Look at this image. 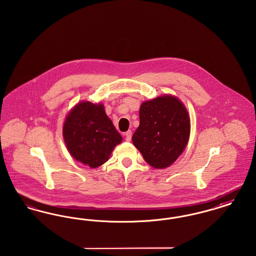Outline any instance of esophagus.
<instances>
[{"mask_svg": "<svg viewBox=\"0 0 256 256\" xmlns=\"http://www.w3.org/2000/svg\"><path fill=\"white\" fill-rule=\"evenodd\" d=\"M124 137H126V140L128 141V142H130V140H132V130H128L126 132H124Z\"/></svg>", "mask_w": 256, "mask_h": 256, "instance_id": "1", "label": "esophagus"}]
</instances>
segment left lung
I'll return each instance as SVG.
<instances>
[{"instance_id": "8db88e82", "label": "left lung", "mask_w": 256, "mask_h": 256, "mask_svg": "<svg viewBox=\"0 0 256 256\" xmlns=\"http://www.w3.org/2000/svg\"><path fill=\"white\" fill-rule=\"evenodd\" d=\"M140 124L132 143L156 169L170 166L183 152L190 137V118L182 102L162 95L142 102Z\"/></svg>"}]
</instances>
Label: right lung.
Segmentation results:
<instances>
[{"mask_svg": "<svg viewBox=\"0 0 256 256\" xmlns=\"http://www.w3.org/2000/svg\"><path fill=\"white\" fill-rule=\"evenodd\" d=\"M63 138L70 154L76 161L98 168L110 158L114 148L122 142L100 102H78L65 118Z\"/></svg>", "mask_w": 256, "mask_h": 256, "instance_id": "add662e5", "label": "right lung"}]
</instances>
